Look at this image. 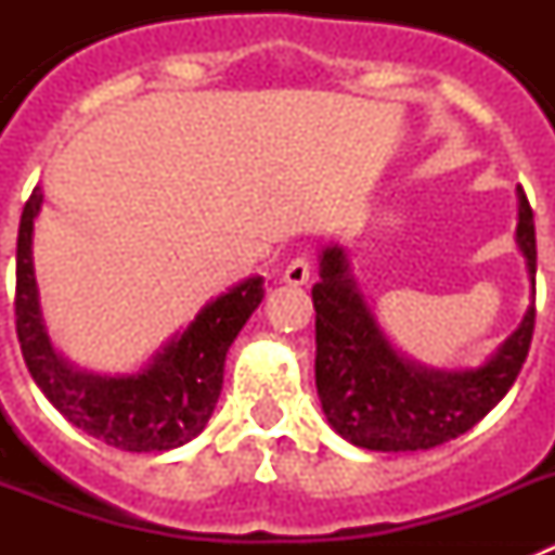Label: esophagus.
I'll use <instances>...</instances> for the list:
<instances>
[{
	"instance_id": "1",
	"label": "esophagus",
	"mask_w": 555,
	"mask_h": 555,
	"mask_svg": "<svg viewBox=\"0 0 555 555\" xmlns=\"http://www.w3.org/2000/svg\"><path fill=\"white\" fill-rule=\"evenodd\" d=\"M283 281L288 286H306L311 281V263H308V258H294L286 267V272H283Z\"/></svg>"
}]
</instances>
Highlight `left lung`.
I'll return each mask as SVG.
<instances>
[{"mask_svg": "<svg viewBox=\"0 0 555 555\" xmlns=\"http://www.w3.org/2000/svg\"><path fill=\"white\" fill-rule=\"evenodd\" d=\"M517 247L537 283V233L526 191L517 189ZM317 308V391L327 423L356 448L377 453L430 450L467 434L506 397L526 364L533 336V300L517 331L480 366L434 370L397 350L358 288L341 244L320 253Z\"/></svg>", "mask_w": 555, "mask_h": 555, "instance_id": "left-lung-1", "label": "left lung"}]
</instances>
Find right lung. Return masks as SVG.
<instances>
[{
    "label": "right lung",
    "mask_w": 555,
    "mask_h": 555,
    "mask_svg": "<svg viewBox=\"0 0 555 555\" xmlns=\"http://www.w3.org/2000/svg\"><path fill=\"white\" fill-rule=\"evenodd\" d=\"M43 194L33 189L22 210L16 244V333L38 389L66 416L111 448L127 453L175 450L203 434L217 409L224 358L253 311L263 300V278L253 274L199 308L135 372L100 375L75 366L49 338L33 267V228Z\"/></svg>",
    "instance_id": "1"
}]
</instances>
